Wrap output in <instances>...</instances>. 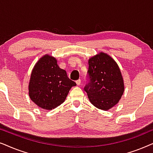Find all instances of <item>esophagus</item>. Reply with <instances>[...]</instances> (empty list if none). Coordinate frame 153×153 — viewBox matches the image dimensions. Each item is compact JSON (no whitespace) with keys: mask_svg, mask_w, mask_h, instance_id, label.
<instances>
[{"mask_svg":"<svg viewBox=\"0 0 153 153\" xmlns=\"http://www.w3.org/2000/svg\"><path fill=\"white\" fill-rule=\"evenodd\" d=\"M76 84H77V85H78V86H79V85H80V83H81V80L80 79H79V80H76Z\"/></svg>","mask_w":153,"mask_h":153,"instance_id":"obj_1","label":"esophagus"}]
</instances>
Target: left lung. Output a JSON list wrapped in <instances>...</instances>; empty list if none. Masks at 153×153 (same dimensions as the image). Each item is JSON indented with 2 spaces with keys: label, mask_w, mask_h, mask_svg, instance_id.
Segmentation results:
<instances>
[{
  "label": "left lung",
  "mask_w": 153,
  "mask_h": 153,
  "mask_svg": "<svg viewBox=\"0 0 153 153\" xmlns=\"http://www.w3.org/2000/svg\"><path fill=\"white\" fill-rule=\"evenodd\" d=\"M88 64L89 82L85 90L95 107L108 111L119 102L125 91L120 69L111 56L102 52L89 58Z\"/></svg>",
  "instance_id": "left-lung-1"
}]
</instances>
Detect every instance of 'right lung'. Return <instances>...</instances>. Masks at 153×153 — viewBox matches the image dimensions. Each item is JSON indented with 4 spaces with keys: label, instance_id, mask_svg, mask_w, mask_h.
<instances>
[{
    "label": "right lung",
    "instance_id": "1",
    "mask_svg": "<svg viewBox=\"0 0 153 153\" xmlns=\"http://www.w3.org/2000/svg\"><path fill=\"white\" fill-rule=\"evenodd\" d=\"M76 83L66 71L59 68L54 56L45 54L33 68L28 83V95L32 101L45 110H52L64 102L71 88Z\"/></svg>",
    "mask_w": 153,
    "mask_h": 153
}]
</instances>
